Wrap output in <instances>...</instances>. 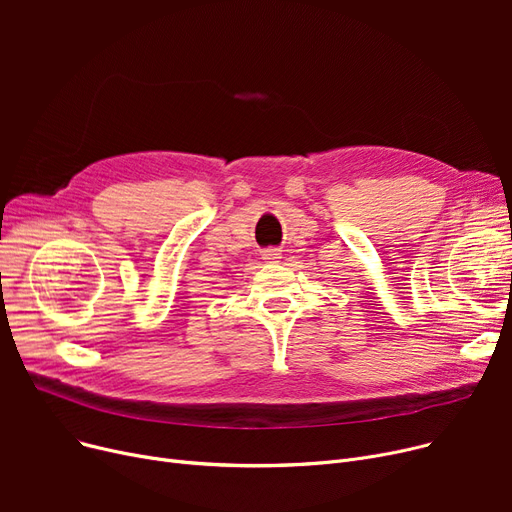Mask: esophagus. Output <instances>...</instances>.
<instances>
[{
	"label": "esophagus",
	"mask_w": 512,
	"mask_h": 512,
	"mask_svg": "<svg viewBox=\"0 0 512 512\" xmlns=\"http://www.w3.org/2000/svg\"><path fill=\"white\" fill-rule=\"evenodd\" d=\"M261 255H263L265 261H278V259H282V249L270 247V249H263Z\"/></svg>",
	"instance_id": "1"
}]
</instances>
